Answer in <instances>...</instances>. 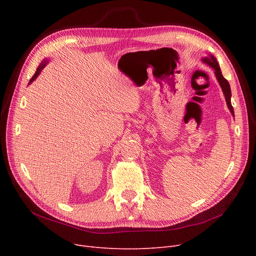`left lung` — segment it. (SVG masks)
Instances as JSON below:
<instances>
[{
	"instance_id": "obj_1",
	"label": "left lung",
	"mask_w": 256,
	"mask_h": 256,
	"mask_svg": "<svg viewBox=\"0 0 256 256\" xmlns=\"http://www.w3.org/2000/svg\"><path fill=\"white\" fill-rule=\"evenodd\" d=\"M201 61H202L204 63H206V65L210 66L214 70V76H216V78L219 82V85L220 87L222 88V91H223V94L225 96V100H226V104H227V106L228 109H230L232 115L234 117V108L232 106V90H230V83L227 82V80L223 76L222 72H221V70H220V66H219V63L217 61V58L210 55V54H208V56L204 57L202 59H201Z\"/></svg>"
}]
</instances>
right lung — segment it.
Segmentation results:
<instances>
[{
  "mask_svg": "<svg viewBox=\"0 0 256 256\" xmlns=\"http://www.w3.org/2000/svg\"><path fill=\"white\" fill-rule=\"evenodd\" d=\"M48 63V58H46L42 63L39 64V66L37 67V70H36V72L34 74V76H32V78L30 80V82H29V84H28V85H30L31 83H33V82H34V80L37 78V76L40 74V72H42V70L44 68L46 65Z\"/></svg>",
  "mask_w": 256,
  "mask_h": 256,
  "instance_id": "obj_1",
  "label": "right lung"
}]
</instances>
